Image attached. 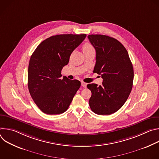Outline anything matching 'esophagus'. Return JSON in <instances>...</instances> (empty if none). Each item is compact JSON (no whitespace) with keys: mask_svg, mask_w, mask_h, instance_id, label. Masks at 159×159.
<instances>
[{"mask_svg":"<svg viewBox=\"0 0 159 159\" xmlns=\"http://www.w3.org/2000/svg\"><path fill=\"white\" fill-rule=\"evenodd\" d=\"M81 85L84 88H86V87H87V84L85 82H81Z\"/></svg>","mask_w":159,"mask_h":159,"instance_id":"esophagus-1","label":"esophagus"}]
</instances>
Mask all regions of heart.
Listing matches in <instances>:
<instances>
[{"label":"heart","mask_w":159,"mask_h":159,"mask_svg":"<svg viewBox=\"0 0 159 159\" xmlns=\"http://www.w3.org/2000/svg\"><path fill=\"white\" fill-rule=\"evenodd\" d=\"M89 49H93V47L91 44H90L89 43H86L84 45L83 51L85 50H89Z\"/></svg>","instance_id":"b5f03b06"}]
</instances>
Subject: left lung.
<instances>
[{
    "mask_svg": "<svg viewBox=\"0 0 159 159\" xmlns=\"http://www.w3.org/2000/svg\"><path fill=\"white\" fill-rule=\"evenodd\" d=\"M88 38L96 52L93 72L101 75L102 85H87L92 96L89 103L99 115H109L118 111L131 91L133 67L128 53L115 38L102 34H90Z\"/></svg>",
    "mask_w": 159,
    "mask_h": 159,
    "instance_id": "1",
    "label": "left lung"
}]
</instances>
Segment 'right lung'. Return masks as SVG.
Listing matches in <instances>:
<instances>
[{
	"instance_id": "1",
	"label": "right lung",
	"mask_w": 159,
	"mask_h": 159,
	"mask_svg": "<svg viewBox=\"0 0 159 159\" xmlns=\"http://www.w3.org/2000/svg\"><path fill=\"white\" fill-rule=\"evenodd\" d=\"M86 34H58L42 41L32 54L28 85L34 102L48 115H58L69 108L80 87L78 80L61 77L63 67Z\"/></svg>"
}]
</instances>
